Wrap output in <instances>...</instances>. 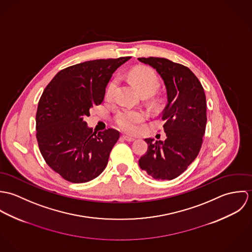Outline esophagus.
<instances>
[{
  "label": "esophagus",
  "instance_id": "obj_1",
  "mask_svg": "<svg viewBox=\"0 0 252 252\" xmlns=\"http://www.w3.org/2000/svg\"><path fill=\"white\" fill-rule=\"evenodd\" d=\"M122 138H123L125 141H127V142H133V141H135V138L129 137V136H122Z\"/></svg>",
  "mask_w": 252,
  "mask_h": 252
}]
</instances>
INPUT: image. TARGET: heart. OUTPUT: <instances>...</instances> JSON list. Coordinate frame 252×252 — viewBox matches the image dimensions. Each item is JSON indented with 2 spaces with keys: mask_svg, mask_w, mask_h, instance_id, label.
<instances>
[{
  "mask_svg": "<svg viewBox=\"0 0 252 252\" xmlns=\"http://www.w3.org/2000/svg\"><path fill=\"white\" fill-rule=\"evenodd\" d=\"M129 78L141 93H149L152 95L159 87L160 80L154 70L148 67H137L129 72ZM118 78H113L108 84L107 98L111 99L114 95ZM146 118L145 112L141 109L122 108L115 114L114 120L116 125L125 132H135L142 122Z\"/></svg>",
  "mask_w": 252,
  "mask_h": 252,
  "instance_id": "b5f03b06",
  "label": "heart"
}]
</instances>
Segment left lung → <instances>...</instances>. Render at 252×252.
Listing matches in <instances>:
<instances>
[{
  "label": "left lung",
  "instance_id": "1",
  "mask_svg": "<svg viewBox=\"0 0 252 252\" xmlns=\"http://www.w3.org/2000/svg\"><path fill=\"white\" fill-rule=\"evenodd\" d=\"M162 77L167 105L160 116L167 139H145L148 148L139 160L142 170L155 180H174L195 160L201 149L207 124L204 88L187 67L165 58H138Z\"/></svg>",
  "mask_w": 252,
  "mask_h": 252
}]
</instances>
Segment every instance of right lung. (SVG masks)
Masks as SVG:
<instances>
[{
  "label": "right lung",
  "mask_w": 252,
  "mask_h": 252,
  "mask_svg": "<svg viewBox=\"0 0 252 252\" xmlns=\"http://www.w3.org/2000/svg\"><path fill=\"white\" fill-rule=\"evenodd\" d=\"M130 57L99 59L58 72L43 90L36 115V140L46 164L64 180L83 183L106 169L119 132L96 136L84 118L102 104L112 73Z\"/></svg>",
  "instance_id": "obj_1"
}]
</instances>
